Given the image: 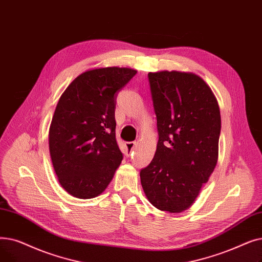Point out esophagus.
I'll return each mask as SVG.
<instances>
[{
	"mask_svg": "<svg viewBox=\"0 0 262 262\" xmlns=\"http://www.w3.org/2000/svg\"><path fill=\"white\" fill-rule=\"evenodd\" d=\"M136 145H138V143L136 142H128L124 144V146H126V152H127L128 157L132 156V154L134 152L135 148H136Z\"/></svg>",
	"mask_w": 262,
	"mask_h": 262,
	"instance_id": "34e87169",
	"label": "esophagus"
}]
</instances>
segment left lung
Wrapping results in <instances>:
<instances>
[{"label":"left lung","mask_w":262,"mask_h":262,"mask_svg":"<svg viewBox=\"0 0 262 262\" xmlns=\"http://www.w3.org/2000/svg\"><path fill=\"white\" fill-rule=\"evenodd\" d=\"M159 141L152 161L141 170L148 201L179 213L192 206L219 157L221 114L216 98L197 74L148 73Z\"/></svg>","instance_id":"obj_1"}]
</instances>
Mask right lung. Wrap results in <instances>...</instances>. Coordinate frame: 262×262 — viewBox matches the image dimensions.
Wrapping results in <instances>:
<instances>
[{
  "instance_id": "1",
  "label": "right lung",
  "mask_w": 262,
  "mask_h": 262,
  "mask_svg": "<svg viewBox=\"0 0 262 262\" xmlns=\"http://www.w3.org/2000/svg\"><path fill=\"white\" fill-rule=\"evenodd\" d=\"M135 74L124 67L87 70L60 96L49 130V149L60 185L73 197L100 195L120 165L116 97Z\"/></svg>"
}]
</instances>
